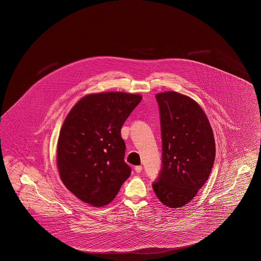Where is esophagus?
I'll return each instance as SVG.
<instances>
[{
  "label": "esophagus",
  "instance_id": "obj_1",
  "mask_svg": "<svg viewBox=\"0 0 261 261\" xmlns=\"http://www.w3.org/2000/svg\"><path fill=\"white\" fill-rule=\"evenodd\" d=\"M135 171H136L137 173H140L142 171V166H136L135 167Z\"/></svg>",
  "mask_w": 261,
  "mask_h": 261
}]
</instances>
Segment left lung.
I'll use <instances>...</instances> for the list:
<instances>
[{"mask_svg": "<svg viewBox=\"0 0 261 261\" xmlns=\"http://www.w3.org/2000/svg\"><path fill=\"white\" fill-rule=\"evenodd\" d=\"M160 111L162 171L153 189L166 206L190 203L210 177L215 159V140L200 105L175 91L155 95Z\"/></svg>", "mask_w": 261, "mask_h": 261, "instance_id": "left-lung-1", "label": "left lung"}]
</instances>
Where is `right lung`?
I'll use <instances>...</instances> for the list:
<instances>
[{
  "instance_id": "obj_1",
  "label": "right lung",
  "mask_w": 261,
  "mask_h": 261,
  "mask_svg": "<svg viewBox=\"0 0 261 261\" xmlns=\"http://www.w3.org/2000/svg\"><path fill=\"white\" fill-rule=\"evenodd\" d=\"M141 99L121 91L91 93L67 115L58 137L57 165L65 187L85 203L100 207L112 202L130 176L121 129Z\"/></svg>"
}]
</instances>
